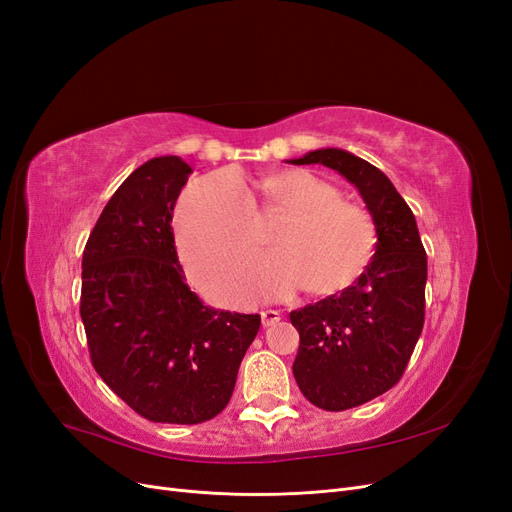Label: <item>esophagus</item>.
Segmentation results:
<instances>
[{"mask_svg":"<svg viewBox=\"0 0 512 512\" xmlns=\"http://www.w3.org/2000/svg\"><path fill=\"white\" fill-rule=\"evenodd\" d=\"M260 318H262V327H271V324L280 320V312H277V309H262Z\"/></svg>","mask_w":512,"mask_h":512,"instance_id":"1","label":"esophagus"}]
</instances>
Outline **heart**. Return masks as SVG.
<instances>
[{
  "label": "heart",
  "mask_w": 512,
  "mask_h": 512,
  "mask_svg": "<svg viewBox=\"0 0 512 512\" xmlns=\"http://www.w3.org/2000/svg\"><path fill=\"white\" fill-rule=\"evenodd\" d=\"M260 207L235 173H213L183 192L175 213L177 250L192 280L213 297L275 301L297 288L324 297L348 288L376 252L374 218L339 198L335 185L305 168L260 181ZM285 220L272 233L273 255L255 263L237 295L246 260L257 249V224Z\"/></svg>",
  "instance_id": "1"
}]
</instances>
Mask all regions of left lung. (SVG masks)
I'll list each match as a JSON object with an SVG mask.
<instances>
[{
  "mask_svg": "<svg viewBox=\"0 0 512 512\" xmlns=\"http://www.w3.org/2000/svg\"><path fill=\"white\" fill-rule=\"evenodd\" d=\"M288 164H322L359 190L378 243L352 286L290 312L299 331L292 374L314 406L342 412L404 376L425 322L427 254L414 213L380 168L346 149H316Z\"/></svg>",
  "mask_w": 512,
  "mask_h": 512,
  "instance_id": "obj_1",
  "label": "left lung"
}]
</instances>
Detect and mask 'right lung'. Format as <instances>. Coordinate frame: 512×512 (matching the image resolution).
<instances>
[{
    "label": "right lung",
    "instance_id": "add662e5",
    "mask_svg": "<svg viewBox=\"0 0 512 512\" xmlns=\"http://www.w3.org/2000/svg\"><path fill=\"white\" fill-rule=\"evenodd\" d=\"M192 175L177 156L138 166L108 200L83 252L81 318L91 363L153 423L196 425L230 401L258 314L215 309L185 284L173 209Z\"/></svg>",
    "mask_w": 512,
    "mask_h": 512
}]
</instances>
